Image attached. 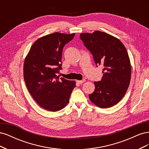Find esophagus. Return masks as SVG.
<instances>
[{"instance_id": "1", "label": "esophagus", "mask_w": 149, "mask_h": 149, "mask_svg": "<svg viewBox=\"0 0 149 149\" xmlns=\"http://www.w3.org/2000/svg\"><path fill=\"white\" fill-rule=\"evenodd\" d=\"M86 81L85 79H83V80H78L77 82L79 83V84H83V83H84Z\"/></svg>"}]
</instances>
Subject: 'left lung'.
Here are the masks:
<instances>
[{
  "label": "left lung",
  "instance_id": "left-lung-1",
  "mask_svg": "<svg viewBox=\"0 0 149 149\" xmlns=\"http://www.w3.org/2000/svg\"><path fill=\"white\" fill-rule=\"evenodd\" d=\"M85 47L92 53L96 66H104L100 81L89 95L94 104L109 108L117 104L127 91L131 78V65L124 44L114 36L96 30L80 34Z\"/></svg>",
  "mask_w": 149,
  "mask_h": 149
}]
</instances>
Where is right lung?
Returning a JSON list of instances; mask_svg holds the SVG:
<instances>
[{"instance_id":"1","label":"right lung","mask_w":149,"mask_h":149,"mask_svg":"<svg viewBox=\"0 0 149 149\" xmlns=\"http://www.w3.org/2000/svg\"><path fill=\"white\" fill-rule=\"evenodd\" d=\"M75 33L55 32L36 40L24 64L26 86L39 106L49 111L64 108L70 101L76 82L57 76L61 69L62 51Z\"/></svg>"}]
</instances>
